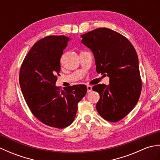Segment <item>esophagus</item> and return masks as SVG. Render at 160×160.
Returning a JSON list of instances; mask_svg holds the SVG:
<instances>
[{"mask_svg": "<svg viewBox=\"0 0 160 160\" xmlns=\"http://www.w3.org/2000/svg\"><path fill=\"white\" fill-rule=\"evenodd\" d=\"M87 92L88 93L91 92V91H92V87H91V85H87Z\"/></svg>", "mask_w": 160, "mask_h": 160, "instance_id": "esophagus-1", "label": "esophagus"}]
</instances>
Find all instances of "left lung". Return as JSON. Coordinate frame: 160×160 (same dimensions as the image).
<instances>
[{
    "label": "left lung",
    "instance_id": "8db88e82",
    "mask_svg": "<svg viewBox=\"0 0 160 160\" xmlns=\"http://www.w3.org/2000/svg\"><path fill=\"white\" fill-rule=\"evenodd\" d=\"M82 42L92 52L98 73L109 78V84H97L100 94L96 108L104 120H122L138 103L142 81L136 51L129 40L108 28L81 35Z\"/></svg>",
    "mask_w": 160,
    "mask_h": 160
}]
</instances>
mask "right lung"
Wrapping results in <instances>:
<instances>
[{"label": "right lung", "instance_id": "1", "mask_svg": "<svg viewBox=\"0 0 160 160\" xmlns=\"http://www.w3.org/2000/svg\"><path fill=\"white\" fill-rule=\"evenodd\" d=\"M69 37L49 36L36 42L20 68L19 82L24 98L33 115L49 127L63 128L73 122L78 103L87 93L86 85L56 86L60 60Z\"/></svg>", "mask_w": 160, "mask_h": 160}]
</instances>
